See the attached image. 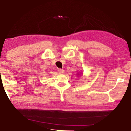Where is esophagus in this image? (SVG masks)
Masks as SVG:
<instances>
[{"instance_id":"esophagus-1","label":"esophagus","mask_w":131,"mask_h":131,"mask_svg":"<svg viewBox=\"0 0 131 131\" xmlns=\"http://www.w3.org/2000/svg\"><path fill=\"white\" fill-rule=\"evenodd\" d=\"M58 72L59 74H63L64 72V70L63 69H59L58 70Z\"/></svg>"}]
</instances>
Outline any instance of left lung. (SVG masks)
Wrapping results in <instances>:
<instances>
[{
	"mask_svg": "<svg viewBox=\"0 0 131 131\" xmlns=\"http://www.w3.org/2000/svg\"><path fill=\"white\" fill-rule=\"evenodd\" d=\"M78 75H80V74H78Z\"/></svg>",
	"mask_w": 131,
	"mask_h": 131,
	"instance_id": "obj_1",
	"label": "left lung"
}]
</instances>
